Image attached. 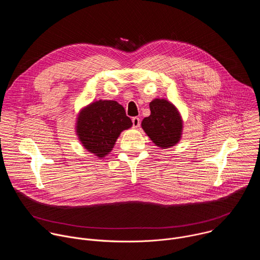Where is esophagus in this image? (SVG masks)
I'll return each mask as SVG.
<instances>
[{
  "mask_svg": "<svg viewBox=\"0 0 260 260\" xmlns=\"http://www.w3.org/2000/svg\"><path fill=\"white\" fill-rule=\"evenodd\" d=\"M132 122H133V126H134L135 128L139 127V126H140V124H141V120H140V118H139V117H133Z\"/></svg>",
  "mask_w": 260,
  "mask_h": 260,
  "instance_id": "obj_1",
  "label": "esophagus"
}]
</instances>
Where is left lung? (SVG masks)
<instances>
[{
	"instance_id": "obj_1",
	"label": "left lung",
	"mask_w": 260,
	"mask_h": 260,
	"mask_svg": "<svg viewBox=\"0 0 260 260\" xmlns=\"http://www.w3.org/2000/svg\"><path fill=\"white\" fill-rule=\"evenodd\" d=\"M151 114L143 119L142 128L161 148L176 145L182 134V119L176 107L167 100L155 99L150 104Z\"/></svg>"
}]
</instances>
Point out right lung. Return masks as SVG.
<instances>
[{
  "label": "right lung",
  "mask_w": 260,
  "mask_h": 260,
  "mask_svg": "<svg viewBox=\"0 0 260 260\" xmlns=\"http://www.w3.org/2000/svg\"><path fill=\"white\" fill-rule=\"evenodd\" d=\"M124 108L115 101H96L78 116L77 135L89 152L104 157L112 150L120 133L132 126Z\"/></svg>",
  "instance_id": "obj_1"
}]
</instances>
